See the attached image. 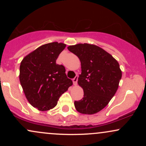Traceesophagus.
<instances>
[{
	"label": "esophagus",
	"mask_w": 146,
	"mask_h": 146,
	"mask_svg": "<svg viewBox=\"0 0 146 146\" xmlns=\"http://www.w3.org/2000/svg\"><path fill=\"white\" fill-rule=\"evenodd\" d=\"M78 76H76L73 80V84H74V86H76V85L78 84Z\"/></svg>",
	"instance_id": "1"
}]
</instances>
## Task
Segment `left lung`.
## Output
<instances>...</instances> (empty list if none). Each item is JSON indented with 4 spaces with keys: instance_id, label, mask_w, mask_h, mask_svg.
I'll return each mask as SVG.
<instances>
[{
    "instance_id": "1",
    "label": "left lung",
    "mask_w": 146,
    "mask_h": 146,
    "mask_svg": "<svg viewBox=\"0 0 146 146\" xmlns=\"http://www.w3.org/2000/svg\"><path fill=\"white\" fill-rule=\"evenodd\" d=\"M67 48L81 62L82 73L78 84L83 88L84 98L75 101V109L86 115L98 113L108 104L118 89L122 75L119 64L110 53L97 45L77 44Z\"/></svg>"
}]
</instances>
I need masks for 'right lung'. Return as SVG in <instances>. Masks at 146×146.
Listing matches in <instances>:
<instances>
[{"instance_id": "right-lung-1", "label": "right lung", "mask_w": 146, "mask_h": 146, "mask_svg": "<svg viewBox=\"0 0 146 146\" xmlns=\"http://www.w3.org/2000/svg\"><path fill=\"white\" fill-rule=\"evenodd\" d=\"M66 44L58 42L42 45L23 58L20 82L27 100L40 111L54 108L62 94L73 84L64 66L56 64Z\"/></svg>"}]
</instances>
